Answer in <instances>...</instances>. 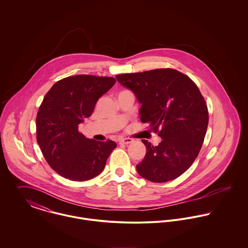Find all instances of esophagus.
Instances as JSON below:
<instances>
[{
  "mask_svg": "<svg viewBox=\"0 0 248 248\" xmlns=\"http://www.w3.org/2000/svg\"><path fill=\"white\" fill-rule=\"evenodd\" d=\"M132 142H134V140H133L132 139H123V140H119L120 144H125V145L131 144Z\"/></svg>",
  "mask_w": 248,
  "mask_h": 248,
  "instance_id": "1",
  "label": "esophagus"
}]
</instances>
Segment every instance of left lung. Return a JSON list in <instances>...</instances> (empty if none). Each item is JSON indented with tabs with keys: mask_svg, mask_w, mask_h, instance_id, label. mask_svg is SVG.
Instances as JSON below:
<instances>
[{
	"mask_svg": "<svg viewBox=\"0 0 248 248\" xmlns=\"http://www.w3.org/2000/svg\"><path fill=\"white\" fill-rule=\"evenodd\" d=\"M132 91L141 105L143 123L162 139L157 146L148 140L146 155L137 170L153 182H166L181 176L197 158L208 126V110L197 85L185 74L158 69L115 76Z\"/></svg>",
	"mask_w": 248,
	"mask_h": 248,
	"instance_id": "8db88e82",
	"label": "left lung"
}]
</instances>
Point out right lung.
<instances>
[{
    "label": "right lung",
    "instance_id": "1",
    "mask_svg": "<svg viewBox=\"0 0 248 248\" xmlns=\"http://www.w3.org/2000/svg\"><path fill=\"white\" fill-rule=\"evenodd\" d=\"M114 83L112 77L70 76L56 82L44 97L36 117L37 142L48 165L60 176L85 181L104 170L116 143L86 139L78 127Z\"/></svg>",
    "mask_w": 248,
    "mask_h": 248
}]
</instances>
